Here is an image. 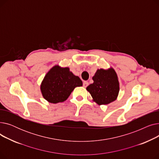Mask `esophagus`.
I'll return each mask as SVG.
<instances>
[{
	"label": "esophagus",
	"instance_id": "obj_1",
	"mask_svg": "<svg viewBox=\"0 0 159 159\" xmlns=\"http://www.w3.org/2000/svg\"><path fill=\"white\" fill-rule=\"evenodd\" d=\"M88 85H89V83H88V82H87V81H84V82H83V86H84V88H86Z\"/></svg>",
	"mask_w": 159,
	"mask_h": 159
}]
</instances>
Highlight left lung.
<instances>
[{
	"label": "left lung",
	"instance_id": "obj_1",
	"mask_svg": "<svg viewBox=\"0 0 159 159\" xmlns=\"http://www.w3.org/2000/svg\"><path fill=\"white\" fill-rule=\"evenodd\" d=\"M93 84L86 89L98 105L108 104L115 101L119 93V82L117 74L113 68L107 70L98 69L93 77Z\"/></svg>",
	"mask_w": 159,
	"mask_h": 159
}]
</instances>
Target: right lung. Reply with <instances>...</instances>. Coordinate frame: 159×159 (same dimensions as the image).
<instances>
[{
  "label": "right lung",
  "instance_id": "add662e5",
  "mask_svg": "<svg viewBox=\"0 0 159 159\" xmlns=\"http://www.w3.org/2000/svg\"><path fill=\"white\" fill-rule=\"evenodd\" d=\"M82 86L80 79L69 68L55 65L46 74L40 84V91L48 102L57 104L65 101L75 88Z\"/></svg>",
  "mask_w": 159,
  "mask_h": 159
}]
</instances>
